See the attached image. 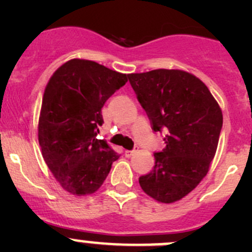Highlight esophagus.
Returning <instances> with one entry per match:
<instances>
[{
    "label": "esophagus",
    "mask_w": 252,
    "mask_h": 252,
    "mask_svg": "<svg viewBox=\"0 0 252 252\" xmlns=\"http://www.w3.org/2000/svg\"><path fill=\"white\" fill-rule=\"evenodd\" d=\"M136 151H138V150H126V157L133 156V155L135 154Z\"/></svg>",
    "instance_id": "1"
}]
</instances>
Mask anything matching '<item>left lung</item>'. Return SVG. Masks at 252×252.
<instances>
[{
	"label": "left lung",
	"instance_id": "8db88e82",
	"mask_svg": "<svg viewBox=\"0 0 252 252\" xmlns=\"http://www.w3.org/2000/svg\"><path fill=\"white\" fill-rule=\"evenodd\" d=\"M155 131H167L155 166L139 178L141 189L172 204L200 184L217 151L223 114L207 86L191 73L155 69L128 75Z\"/></svg>",
	"mask_w": 252,
	"mask_h": 252
}]
</instances>
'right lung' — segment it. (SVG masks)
<instances>
[{
  "instance_id": "obj_1",
  "label": "right lung",
  "mask_w": 252,
  "mask_h": 252,
  "mask_svg": "<svg viewBox=\"0 0 252 252\" xmlns=\"http://www.w3.org/2000/svg\"><path fill=\"white\" fill-rule=\"evenodd\" d=\"M128 75L94 61L73 58L48 80L37 126L39 144L51 173L69 194L97 191L119 158L96 136L103 123L101 108Z\"/></svg>"
}]
</instances>
